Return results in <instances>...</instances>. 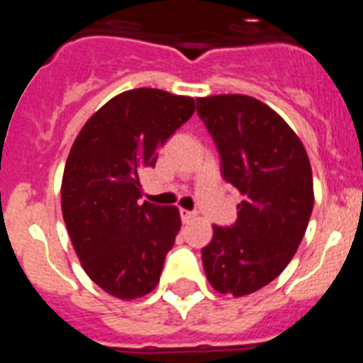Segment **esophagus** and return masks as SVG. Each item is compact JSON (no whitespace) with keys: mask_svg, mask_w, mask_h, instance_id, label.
<instances>
[{"mask_svg":"<svg viewBox=\"0 0 363 363\" xmlns=\"http://www.w3.org/2000/svg\"><path fill=\"white\" fill-rule=\"evenodd\" d=\"M194 216H196V214L192 213V211L179 209V218H182V221H184V223H189V221H191Z\"/></svg>","mask_w":363,"mask_h":363,"instance_id":"obj_1","label":"esophagus"}]
</instances>
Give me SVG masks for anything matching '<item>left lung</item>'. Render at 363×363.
Masks as SVG:
<instances>
[{"label":"left lung","instance_id":"8db88e82","mask_svg":"<svg viewBox=\"0 0 363 363\" xmlns=\"http://www.w3.org/2000/svg\"><path fill=\"white\" fill-rule=\"evenodd\" d=\"M220 152L221 176L243 200L233 225H214L201 249L218 293L243 296L287 267L313 213V172L300 138L267 105L242 94L196 99Z\"/></svg>","mask_w":363,"mask_h":363}]
</instances>
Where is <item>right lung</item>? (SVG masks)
I'll return each instance as SVG.
<instances>
[{"label":"right lung","instance_id":"add662e5","mask_svg":"<svg viewBox=\"0 0 363 363\" xmlns=\"http://www.w3.org/2000/svg\"><path fill=\"white\" fill-rule=\"evenodd\" d=\"M192 112L187 96L127 91L83 125L70 149L63 220L85 272L112 296L134 300L158 285L182 220L172 205L140 203V174Z\"/></svg>","mask_w":363,"mask_h":363}]
</instances>
